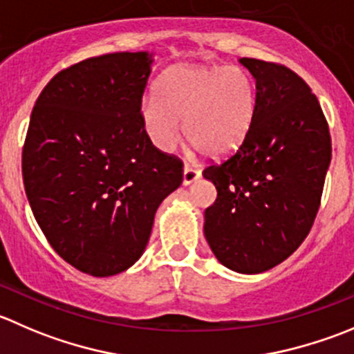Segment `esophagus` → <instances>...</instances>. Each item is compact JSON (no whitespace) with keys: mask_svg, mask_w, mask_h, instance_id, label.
Listing matches in <instances>:
<instances>
[{"mask_svg":"<svg viewBox=\"0 0 354 354\" xmlns=\"http://www.w3.org/2000/svg\"><path fill=\"white\" fill-rule=\"evenodd\" d=\"M198 178H201V171L195 169V167H192V166L183 167V185L185 187H188V185H192L194 181H197Z\"/></svg>","mask_w":354,"mask_h":354,"instance_id":"obj_1","label":"esophagus"}]
</instances>
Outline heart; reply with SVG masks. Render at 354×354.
<instances>
[{
  "label": "heart",
  "mask_w": 354,
  "mask_h": 354,
  "mask_svg": "<svg viewBox=\"0 0 354 354\" xmlns=\"http://www.w3.org/2000/svg\"><path fill=\"white\" fill-rule=\"evenodd\" d=\"M147 136L160 152H171L183 133L209 157L235 152L250 133L256 86L240 67L178 65L160 77L156 95L142 102Z\"/></svg>",
  "instance_id": "heart-1"
}]
</instances>
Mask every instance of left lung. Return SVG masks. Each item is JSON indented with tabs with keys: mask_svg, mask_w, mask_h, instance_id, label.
Here are the masks:
<instances>
[{
	"mask_svg": "<svg viewBox=\"0 0 354 354\" xmlns=\"http://www.w3.org/2000/svg\"><path fill=\"white\" fill-rule=\"evenodd\" d=\"M239 62L256 81V114L240 149L202 173L218 190L204 235L223 266L256 275L286 261L310 233L332 143L317 97L296 72Z\"/></svg>",
	"mask_w": 354,
	"mask_h": 354,
	"instance_id": "1",
	"label": "left lung"
}]
</instances>
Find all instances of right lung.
<instances>
[{
  "label": "right lung",
  "instance_id": "add662e5",
  "mask_svg": "<svg viewBox=\"0 0 354 354\" xmlns=\"http://www.w3.org/2000/svg\"><path fill=\"white\" fill-rule=\"evenodd\" d=\"M153 53L121 51L58 72L32 109L22 176L55 252L79 272L112 277L142 257L160 202L183 164L152 145L142 97Z\"/></svg>",
  "mask_w": 354,
  "mask_h": 354
}]
</instances>
